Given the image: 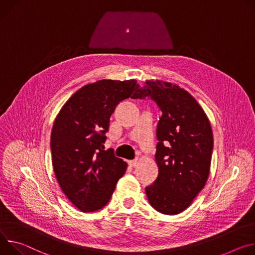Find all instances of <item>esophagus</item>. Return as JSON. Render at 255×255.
Masks as SVG:
<instances>
[{"instance_id":"esophagus-1","label":"esophagus","mask_w":255,"mask_h":255,"mask_svg":"<svg viewBox=\"0 0 255 255\" xmlns=\"http://www.w3.org/2000/svg\"><path fill=\"white\" fill-rule=\"evenodd\" d=\"M128 163V165H129L130 167H135V166H136V164H137V159L129 160Z\"/></svg>"}]
</instances>
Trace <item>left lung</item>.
<instances>
[{
    "label": "left lung",
    "mask_w": 255,
    "mask_h": 255,
    "mask_svg": "<svg viewBox=\"0 0 255 255\" xmlns=\"http://www.w3.org/2000/svg\"><path fill=\"white\" fill-rule=\"evenodd\" d=\"M132 99H152L162 112L157 124V179L146 187L149 203L158 212H183L206 185L214 138L211 124L196 100L176 85L147 81Z\"/></svg>",
    "instance_id": "8db88e82"
}]
</instances>
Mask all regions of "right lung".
I'll return each instance as SVG.
<instances>
[{
    "label": "right lung",
    "mask_w": 255,
    "mask_h": 255,
    "mask_svg": "<svg viewBox=\"0 0 255 255\" xmlns=\"http://www.w3.org/2000/svg\"><path fill=\"white\" fill-rule=\"evenodd\" d=\"M139 86L135 80H100L78 90L56 117L50 137L53 171L62 190L80 211L105 207L127 163L104 150L109 119L117 105Z\"/></svg>",
    "instance_id": "1"
}]
</instances>
